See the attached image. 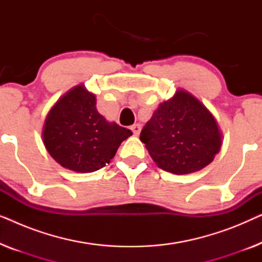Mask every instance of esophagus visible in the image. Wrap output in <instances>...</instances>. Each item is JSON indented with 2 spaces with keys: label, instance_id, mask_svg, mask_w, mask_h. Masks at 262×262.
I'll return each mask as SVG.
<instances>
[{
  "label": "esophagus",
  "instance_id": "esophagus-1",
  "mask_svg": "<svg viewBox=\"0 0 262 262\" xmlns=\"http://www.w3.org/2000/svg\"><path fill=\"white\" fill-rule=\"evenodd\" d=\"M131 130H132V132H134L135 136H138L139 132H141V130H142L141 124H134L131 126Z\"/></svg>",
  "mask_w": 262,
  "mask_h": 262
}]
</instances>
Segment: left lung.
Returning a JSON list of instances; mask_svg holds the SVG:
<instances>
[{
	"mask_svg": "<svg viewBox=\"0 0 262 262\" xmlns=\"http://www.w3.org/2000/svg\"><path fill=\"white\" fill-rule=\"evenodd\" d=\"M139 139L157 167L189 174L210 164L221 150L222 134L210 111L186 91L160 103Z\"/></svg>",
	"mask_w": 262,
	"mask_h": 262,
	"instance_id": "left-lung-1",
	"label": "left lung"
}]
</instances>
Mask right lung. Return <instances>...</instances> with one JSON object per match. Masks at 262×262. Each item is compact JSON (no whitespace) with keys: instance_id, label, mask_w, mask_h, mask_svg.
Returning a JSON list of instances; mask_svg holds the SVG:
<instances>
[{"instance_id":"1","label":"right lung","mask_w":262,"mask_h":262,"mask_svg":"<svg viewBox=\"0 0 262 262\" xmlns=\"http://www.w3.org/2000/svg\"><path fill=\"white\" fill-rule=\"evenodd\" d=\"M131 130L110 123L96 110V99L84 85L70 89L45 119L42 141L56 162L77 173L105 167Z\"/></svg>"}]
</instances>
